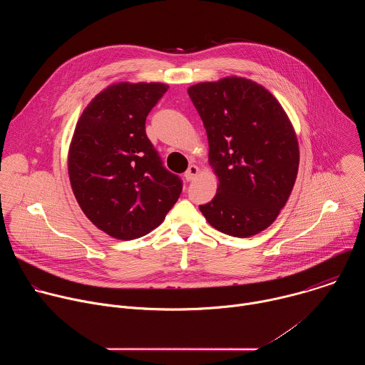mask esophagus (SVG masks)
<instances>
[{"mask_svg": "<svg viewBox=\"0 0 365 365\" xmlns=\"http://www.w3.org/2000/svg\"><path fill=\"white\" fill-rule=\"evenodd\" d=\"M197 175H199V168L195 166V165H190L189 169L185 172V179H186L187 182H190V180H193Z\"/></svg>", "mask_w": 365, "mask_h": 365, "instance_id": "34e87169", "label": "esophagus"}]
</instances>
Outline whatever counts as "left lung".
<instances>
[{"label":"left lung","instance_id":"obj_1","mask_svg":"<svg viewBox=\"0 0 365 365\" xmlns=\"http://www.w3.org/2000/svg\"><path fill=\"white\" fill-rule=\"evenodd\" d=\"M206 130L217 195L200 205L215 230L240 238L279 217L299 170L293 124L276 96L251 79L227 76L187 88Z\"/></svg>","mask_w":365,"mask_h":365}]
</instances>
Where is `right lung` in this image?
Returning <instances> with one entry per match:
<instances>
[{"mask_svg": "<svg viewBox=\"0 0 365 365\" xmlns=\"http://www.w3.org/2000/svg\"><path fill=\"white\" fill-rule=\"evenodd\" d=\"M169 85L118 82L79 117L68 153L73 195L86 218L117 240L158 228L180 196V179L162 166L145 118Z\"/></svg>", "mask_w": 365, "mask_h": 365, "instance_id": "obj_1", "label": "right lung"}]
</instances>
